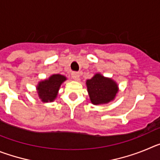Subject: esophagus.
<instances>
[{
    "label": "esophagus",
    "mask_w": 160,
    "mask_h": 160,
    "mask_svg": "<svg viewBox=\"0 0 160 160\" xmlns=\"http://www.w3.org/2000/svg\"><path fill=\"white\" fill-rule=\"evenodd\" d=\"M71 77L73 79V80H79V78H80V73H78V72H73V73H71Z\"/></svg>",
    "instance_id": "obj_1"
}]
</instances>
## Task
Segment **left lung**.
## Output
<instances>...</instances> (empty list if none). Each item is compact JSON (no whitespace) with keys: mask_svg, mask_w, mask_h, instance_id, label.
<instances>
[{"mask_svg":"<svg viewBox=\"0 0 160 160\" xmlns=\"http://www.w3.org/2000/svg\"><path fill=\"white\" fill-rule=\"evenodd\" d=\"M86 84L90 102L94 105L106 104L113 101L118 91L117 83L101 73L94 74L92 78L87 80Z\"/></svg>","mask_w":160,"mask_h":160,"instance_id":"1","label":"left lung"}]
</instances>
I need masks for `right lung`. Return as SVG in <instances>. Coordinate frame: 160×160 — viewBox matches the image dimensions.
<instances>
[{
  "label": "right lung",
  "mask_w": 160,
  "mask_h": 160,
  "mask_svg": "<svg viewBox=\"0 0 160 160\" xmlns=\"http://www.w3.org/2000/svg\"><path fill=\"white\" fill-rule=\"evenodd\" d=\"M66 80V78L62 74H53L48 79L39 82L37 86L39 98L43 102H53L57 98L61 85Z\"/></svg>",
  "instance_id": "1"
}]
</instances>
